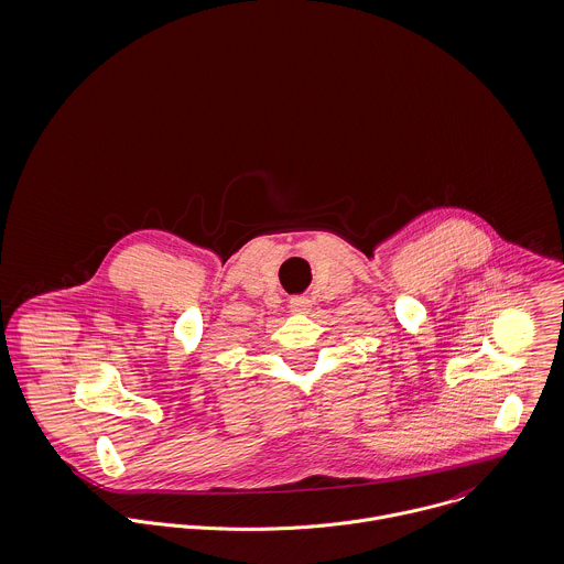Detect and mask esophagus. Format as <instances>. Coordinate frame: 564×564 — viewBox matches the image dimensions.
<instances>
[{"instance_id": "34e87169", "label": "esophagus", "mask_w": 564, "mask_h": 564, "mask_svg": "<svg viewBox=\"0 0 564 564\" xmlns=\"http://www.w3.org/2000/svg\"><path fill=\"white\" fill-rule=\"evenodd\" d=\"M291 311L293 313H308V308H311V300L308 297H302V295H297V297H291Z\"/></svg>"}]
</instances>
